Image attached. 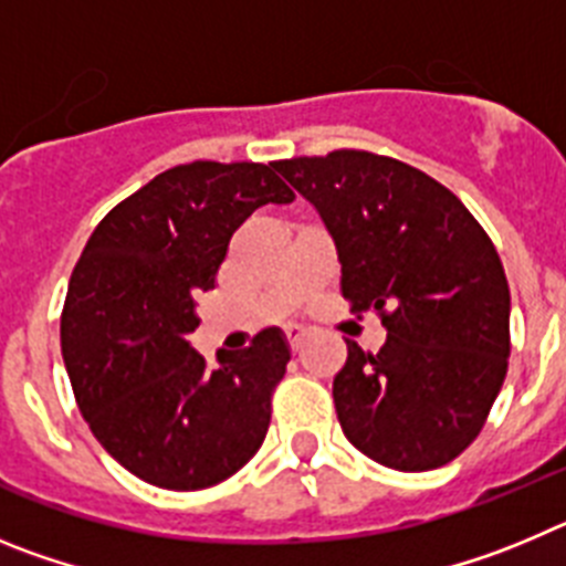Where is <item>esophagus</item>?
I'll return each instance as SVG.
<instances>
[{
	"mask_svg": "<svg viewBox=\"0 0 566 566\" xmlns=\"http://www.w3.org/2000/svg\"><path fill=\"white\" fill-rule=\"evenodd\" d=\"M286 339H289V345H292V352H300V348H303V343H306V332H303L300 326H289Z\"/></svg>",
	"mask_w": 566,
	"mask_h": 566,
	"instance_id": "1",
	"label": "esophagus"
}]
</instances>
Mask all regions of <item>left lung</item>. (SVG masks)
<instances>
[{
	"label": "left lung",
	"mask_w": 566,
	"mask_h": 566,
	"mask_svg": "<svg viewBox=\"0 0 566 566\" xmlns=\"http://www.w3.org/2000/svg\"><path fill=\"white\" fill-rule=\"evenodd\" d=\"M326 223L339 289L374 308L388 339H345L334 408L348 442L417 473L457 459L482 431L510 357V289L496 249L451 189L397 158L337 149L274 161Z\"/></svg>",
	"instance_id": "8db88e82"
}]
</instances>
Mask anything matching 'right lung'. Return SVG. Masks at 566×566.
Listing matches in <instances>:
<instances>
[{"label":"right lung","mask_w":566,"mask_h":566,"mask_svg":"<svg viewBox=\"0 0 566 566\" xmlns=\"http://www.w3.org/2000/svg\"><path fill=\"white\" fill-rule=\"evenodd\" d=\"M292 201L272 164L195 161L155 175L90 234L64 300V368L93 437L144 482L212 488L266 439L286 334L260 332L214 371L189 334L234 229Z\"/></svg>","instance_id":"right-lung-1"}]
</instances>
